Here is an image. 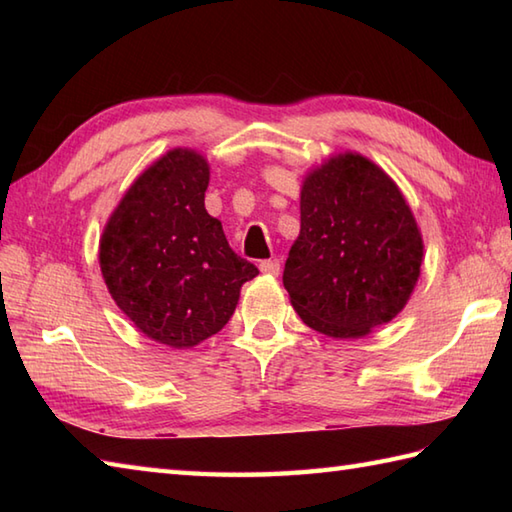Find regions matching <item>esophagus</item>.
Listing matches in <instances>:
<instances>
[{
    "label": "esophagus",
    "instance_id": "34e87169",
    "mask_svg": "<svg viewBox=\"0 0 512 512\" xmlns=\"http://www.w3.org/2000/svg\"><path fill=\"white\" fill-rule=\"evenodd\" d=\"M259 270H262L264 275H270V277H277L279 270H281V264L279 259H266V262L259 264Z\"/></svg>",
    "mask_w": 512,
    "mask_h": 512
}]
</instances>
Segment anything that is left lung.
Masks as SVG:
<instances>
[{"label":"left lung","instance_id":"1","mask_svg":"<svg viewBox=\"0 0 512 512\" xmlns=\"http://www.w3.org/2000/svg\"><path fill=\"white\" fill-rule=\"evenodd\" d=\"M301 231L284 286L308 328L363 339L407 306L424 259L422 233L398 184L343 151L301 182Z\"/></svg>","mask_w":512,"mask_h":512}]
</instances>
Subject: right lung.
<instances>
[{"label":"right lung","mask_w":512,"mask_h":512,"mask_svg":"<svg viewBox=\"0 0 512 512\" xmlns=\"http://www.w3.org/2000/svg\"><path fill=\"white\" fill-rule=\"evenodd\" d=\"M211 167L200 151L169 149L140 173L99 242L105 286L151 341L189 350L233 317L259 270L233 253L204 209Z\"/></svg>","instance_id":"obj_1"}]
</instances>
